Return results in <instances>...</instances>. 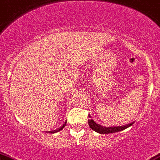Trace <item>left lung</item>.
I'll return each mask as SVG.
<instances>
[{
	"label": "left lung",
	"instance_id": "obj_1",
	"mask_svg": "<svg viewBox=\"0 0 160 160\" xmlns=\"http://www.w3.org/2000/svg\"><path fill=\"white\" fill-rule=\"evenodd\" d=\"M88 117H91V116L88 115ZM92 118V117H91ZM134 122L129 123L128 125H122V126H114V127H105L102 126V125H100L98 124L97 122H94V120L91 119V120H88V125H89V127L92 129L93 131H96V132L99 133V134H112V133H115L118 132V131H121L124 129L128 128L131 125L134 124Z\"/></svg>",
	"mask_w": 160,
	"mask_h": 160
}]
</instances>
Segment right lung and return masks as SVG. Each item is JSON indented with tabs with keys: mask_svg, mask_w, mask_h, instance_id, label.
I'll return each mask as SVG.
<instances>
[{
	"mask_svg": "<svg viewBox=\"0 0 160 160\" xmlns=\"http://www.w3.org/2000/svg\"><path fill=\"white\" fill-rule=\"evenodd\" d=\"M66 122H65L64 123L63 125H62L61 127H60V128H58V129H56V130H54V131H47V133H52V134H54V133H56V132H58V131H61L62 128H64V127L66 126Z\"/></svg>",
	"mask_w": 160,
	"mask_h": 160,
	"instance_id": "obj_1",
	"label": "right lung"
}]
</instances>
